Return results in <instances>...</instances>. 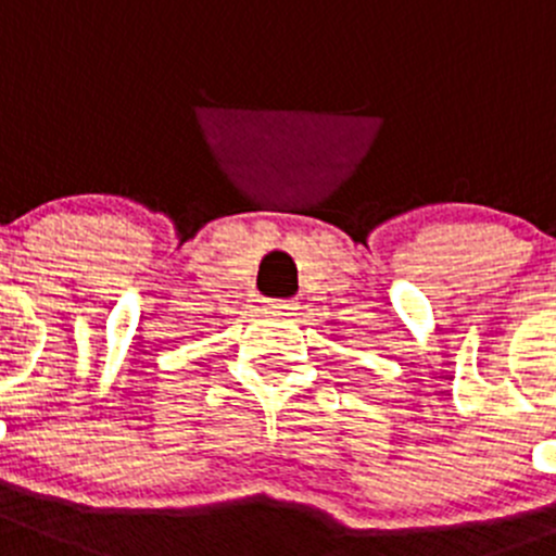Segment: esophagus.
Listing matches in <instances>:
<instances>
[{
    "label": "esophagus",
    "mask_w": 556,
    "mask_h": 556,
    "mask_svg": "<svg viewBox=\"0 0 556 556\" xmlns=\"http://www.w3.org/2000/svg\"><path fill=\"white\" fill-rule=\"evenodd\" d=\"M266 309H274V313H288V309H293V302H285V299H271V302H266Z\"/></svg>",
    "instance_id": "34e87169"
}]
</instances>
